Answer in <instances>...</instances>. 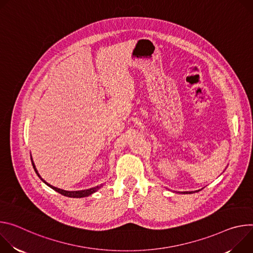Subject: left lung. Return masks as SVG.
Segmentation results:
<instances>
[{
    "label": "left lung",
    "mask_w": 253,
    "mask_h": 253,
    "mask_svg": "<svg viewBox=\"0 0 253 253\" xmlns=\"http://www.w3.org/2000/svg\"><path fill=\"white\" fill-rule=\"evenodd\" d=\"M196 192H199V191H196ZM187 193H189V194H191L192 192H184V194H187Z\"/></svg>",
    "instance_id": "8db88e82"
}]
</instances>
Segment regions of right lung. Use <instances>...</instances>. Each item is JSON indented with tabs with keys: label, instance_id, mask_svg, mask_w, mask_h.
Segmentation results:
<instances>
[{
	"label": "right lung",
	"instance_id": "1",
	"mask_svg": "<svg viewBox=\"0 0 253 253\" xmlns=\"http://www.w3.org/2000/svg\"><path fill=\"white\" fill-rule=\"evenodd\" d=\"M32 165H33V168H34V170H35V172H36V174L38 175V177L47 185V186H49L50 188H52L53 190H55L56 192H58V193H60L61 195H63V196H66V197H71V198H82V197H87V196H89V195H91V194H93L94 192H96L102 185H99V186H96V187H93V188H91V189H87V190H81V191H65V190H62V189H59V188H56V187H54V186H52V185H50V184H48L47 182H45L41 177H40V175L38 174V172H37V170H36V168H35V165H34V163H33V161H32Z\"/></svg>",
	"mask_w": 253,
	"mask_h": 253
}]
</instances>
